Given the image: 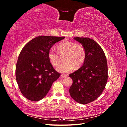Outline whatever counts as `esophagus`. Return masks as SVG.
Instances as JSON below:
<instances>
[{
  "instance_id": "1",
  "label": "esophagus",
  "mask_w": 127,
  "mask_h": 127,
  "mask_svg": "<svg viewBox=\"0 0 127 127\" xmlns=\"http://www.w3.org/2000/svg\"><path fill=\"white\" fill-rule=\"evenodd\" d=\"M67 76H68V75H66V74H62L61 76L62 77H66Z\"/></svg>"
}]
</instances>
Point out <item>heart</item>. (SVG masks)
Instances as JSON below:
<instances>
[{
  "mask_svg": "<svg viewBox=\"0 0 127 127\" xmlns=\"http://www.w3.org/2000/svg\"><path fill=\"white\" fill-rule=\"evenodd\" d=\"M59 55L63 56L65 63L59 66L57 70L63 73H68L74 69V66L78 68L84 63L86 57L85 47L81 44L69 41H64L57 46ZM48 57L51 64L54 66H58L61 62L58 54L53 48L48 51Z\"/></svg>",
  "mask_w": 127,
  "mask_h": 127,
  "instance_id": "b5f03b06",
  "label": "heart"
}]
</instances>
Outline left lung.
<instances>
[{
  "label": "left lung",
  "instance_id": "left-lung-1",
  "mask_svg": "<svg viewBox=\"0 0 127 127\" xmlns=\"http://www.w3.org/2000/svg\"><path fill=\"white\" fill-rule=\"evenodd\" d=\"M85 47L86 57L83 65L69 75L72 84L69 89L71 98L78 103L93 101L101 95L108 78L106 56L99 45L88 37H74Z\"/></svg>",
  "mask_w": 127,
  "mask_h": 127
}]
</instances>
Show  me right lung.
<instances>
[{"label": "right lung", "instance_id": "right-lung-1", "mask_svg": "<svg viewBox=\"0 0 127 127\" xmlns=\"http://www.w3.org/2000/svg\"><path fill=\"white\" fill-rule=\"evenodd\" d=\"M64 36H39L29 41L21 51L16 66V79L21 92L31 101L44 98L60 76L48 57L51 47Z\"/></svg>", "mask_w": 127, "mask_h": 127}]
</instances>
